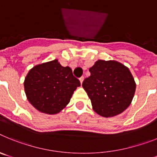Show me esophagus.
<instances>
[{"label": "esophagus", "instance_id": "34e87169", "mask_svg": "<svg viewBox=\"0 0 157 157\" xmlns=\"http://www.w3.org/2000/svg\"><path fill=\"white\" fill-rule=\"evenodd\" d=\"M79 80H80V82H81V83H82L83 80H84V77H83V76H82V77L80 78H79Z\"/></svg>", "mask_w": 157, "mask_h": 157}]
</instances>
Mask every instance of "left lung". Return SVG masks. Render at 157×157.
<instances>
[{"instance_id":"1","label":"left lung","mask_w":157,"mask_h":157,"mask_svg":"<svg viewBox=\"0 0 157 157\" xmlns=\"http://www.w3.org/2000/svg\"><path fill=\"white\" fill-rule=\"evenodd\" d=\"M82 86L93 109L103 117H112L127 109L134 98L136 84L127 67L116 61L98 60L90 68Z\"/></svg>"}]
</instances>
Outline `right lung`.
<instances>
[{
	"label": "right lung",
	"instance_id": "1",
	"mask_svg": "<svg viewBox=\"0 0 157 157\" xmlns=\"http://www.w3.org/2000/svg\"><path fill=\"white\" fill-rule=\"evenodd\" d=\"M80 86L71 69L61 66L57 59L34 67L24 82L25 93L30 103L46 114L60 112Z\"/></svg>",
	"mask_w": 157,
	"mask_h": 157
}]
</instances>
